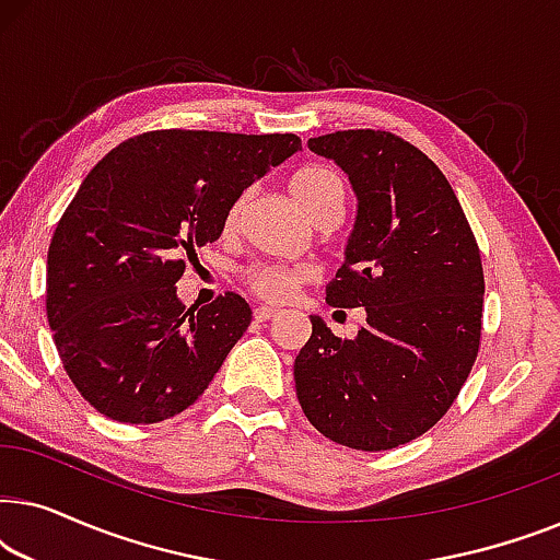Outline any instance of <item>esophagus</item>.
Masks as SVG:
<instances>
[{
    "label": "esophagus",
    "mask_w": 560,
    "mask_h": 560,
    "mask_svg": "<svg viewBox=\"0 0 560 560\" xmlns=\"http://www.w3.org/2000/svg\"><path fill=\"white\" fill-rule=\"evenodd\" d=\"M278 316H280V308H272V305H259V308H255V318L259 324H265V320H272Z\"/></svg>",
    "instance_id": "esophagus-1"
}]
</instances>
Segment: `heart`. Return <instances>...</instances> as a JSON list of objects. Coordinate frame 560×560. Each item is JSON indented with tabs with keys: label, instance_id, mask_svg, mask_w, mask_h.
I'll return each mask as SVG.
<instances>
[{
	"label": "heart",
	"instance_id": "1",
	"mask_svg": "<svg viewBox=\"0 0 560 560\" xmlns=\"http://www.w3.org/2000/svg\"><path fill=\"white\" fill-rule=\"evenodd\" d=\"M290 198H293L298 209L305 217L313 219L318 211L328 209V206H341L343 196H347V186H343L341 173L331 165L311 163L295 171L288 180ZM236 213H240V203H234L226 213V226H234ZM313 278V270L305 265H278V262H255L244 267L242 280L252 293L262 301L282 303L301 288L303 282Z\"/></svg>",
	"mask_w": 560,
	"mask_h": 560
}]
</instances>
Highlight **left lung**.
<instances>
[{"label":"left lung","instance_id":"8db88e82","mask_svg":"<svg viewBox=\"0 0 560 560\" xmlns=\"http://www.w3.org/2000/svg\"><path fill=\"white\" fill-rule=\"evenodd\" d=\"M357 194L334 308H364L357 339L311 316L295 393L311 425L341 446L387 451L423 435L462 393L481 341L485 270L458 198L425 152L382 129L308 140Z\"/></svg>","mask_w":560,"mask_h":560}]
</instances>
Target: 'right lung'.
Masks as SVG:
<instances>
[{"mask_svg":"<svg viewBox=\"0 0 560 560\" xmlns=\"http://www.w3.org/2000/svg\"><path fill=\"white\" fill-rule=\"evenodd\" d=\"M301 150L295 135L155 129L81 183L48 249V324L83 400L148 425L198 400L252 320L242 295L186 308L175 282L242 190Z\"/></svg>","mask_w":560,"mask_h":560,"instance_id":"obj_1","label":"right lung"}]
</instances>
